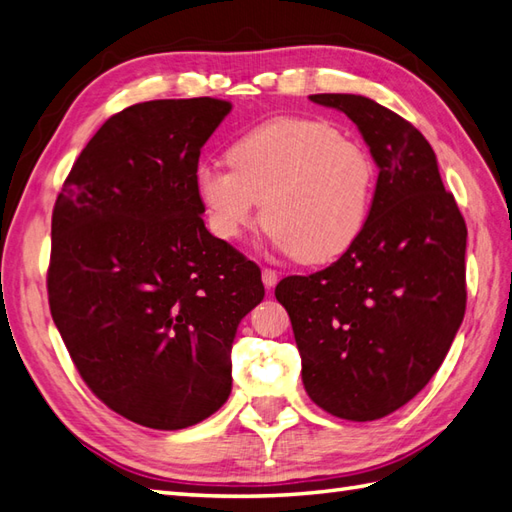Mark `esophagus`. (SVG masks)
Segmentation results:
<instances>
[{
	"mask_svg": "<svg viewBox=\"0 0 512 512\" xmlns=\"http://www.w3.org/2000/svg\"><path fill=\"white\" fill-rule=\"evenodd\" d=\"M261 281H264L266 288H275L277 281H279V275H277L275 270L264 268V270H261Z\"/></svg>",
	"mask_w": 512,
	"mask_h": 512,
	"instance_id": "obj_1",
	"label": "esophagus"
}]
</instances>
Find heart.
Returning <instances> with one entry per match:
<instances>
[{
    "label": "heart",
    "instance_id": "obj_1",
    "mask_svg": "<svg viewBox=\"0 0 512 512\" xmlns=\"http://www.w3.org/2000/svg\"><path fill=\"white\" fill-rule=\"evenodd\" d=\"M229 168L200 165L196 192L211 233L233 242L259 218L283 253L327 264L360 240L377 170L371 154L320 120L277 117L248 130L227 152Z\"/></svg>",
    "mask_w": 512,
    "mask_h": 512
}]
</instances>
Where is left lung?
<instances>
[{"instance_id":"left-lung-1","label":"left lung","mask_w":512,"mask_h":512,"mask_svg":"<svg viewBox=\"0 0 512 512\" xmlns=\"http://www.w3.org/2000/svg\"><path fill=\"white\" fill-rule=\"evenodd\" d=\"M358 126L379 168L371 216L347 253L275 288L307 395L334 417L375 421L417 395L465 318L467 224L410 122L364 95L316 93Z\"/></svg>"}]
</instances>
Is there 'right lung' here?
Returning a JSON list of instances; mask_svg holds the SVG:
<instances>
[{
    "label": "right lung",
    "instance_id": "1",
    "mask_svg": "<svg viewBox=\"0 0 512 512\" xmlns=\"http://www.w3.org/2000/svg\"><path fill=\"white\" fill-rule=\"evenodd\" d=\"M231 111L216 98L152 100L109 117L52 213L50 312L102 403L183 430L231 395L240 320L261 270L213 237L196 192L200 148Z\"/></svg>",
    "mask_w": 512,
    "mask_h": 512
}]
</instances>
